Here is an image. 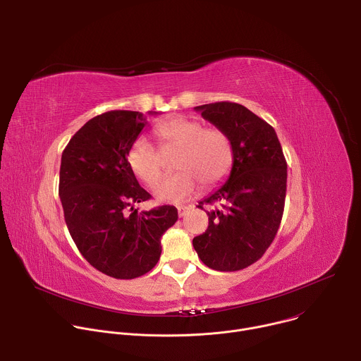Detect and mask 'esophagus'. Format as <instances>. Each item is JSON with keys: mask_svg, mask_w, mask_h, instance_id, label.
Here are the masks:
<instances>
[{"mask_svg": "<svg viewBox=\"0 0 361 361\" xmlns=\"http://www.w3.org/2000/svg\"><path fill=\"white\" fill-rule=\"evenodd\" d=\"M190 209H191V205H178V207H177L178 216H180V217H184V216L190 212Z\"/></svg>", "mask_w": 361, "mask_h": 361, "instance_id": "obj_1", "label": "esophagus"}]
</instances>
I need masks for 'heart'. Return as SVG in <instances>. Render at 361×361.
Masks as SVG:
<instances>
[{
    "instance_id": "1",
    "label": "heart",
    "mask_w": 361,
    "mask_h": 361,
    "mask_svg": "<svg viewBox=\"0 0 361 361\" xmlns=\"http://www.w3.org/2000/svg\"><path fill=\"white\" fill-rule=\"evenodd\" d=\"M154 133L161 140L164 151H178L174 164L180 171L163 178L152 188L160 201H181L192 195L201 183L214 187L228 176L234 148L226 131L205 128L197 120L176 117L160 123ZM127 161L131 171L148 185L161 176V152L144 137L134 140Z\"/></svg>"
}]
</instances>
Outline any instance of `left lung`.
Listing matches in <instances>:
<instances>
[{"mask_svg": "<svg viewBox=\"0 0 361 361\" xmlns=\"http://www.w3.org/2000/svg\"><path fill=\"white\" fill-rule=\"evenodd\" d=\"M226 131L234 161L228 180L198 202L207 212L209 228L192 238L201 262L217 271L243 270L273 243L281 223L287 163L274 128L237 102L221 101L194 107Z\"/></svg>", "mask_w": 361, "mask_h": 361, "instance_id": "1", "label": "left lung"}]
</instances>
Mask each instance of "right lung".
I'll use <instances>...</instances> for the list:
<instances>
[{
	"instance_id": "obj_1",
	"label": "right lung",
	"mask_w": 361,
	"mask_h": 361,
	"mask_svg": "<svg viewBox=\"0 0 361 361\" xmlns=\"http://www.w3.org/2000/svg\"><path fill=\"white\" fill-rule=\"evenodd\" d=\"M145 124L138 111L99 114L73 135L61 157L59 194L68 231L94 269L120 280L140 277L159 263L160 238L178 219L174 205L141 213L133 207L151 198L127 161Z\"/></svg>"
}]
</instances>
